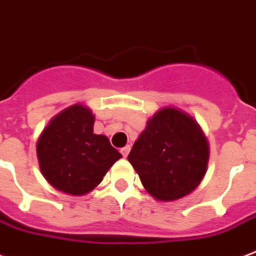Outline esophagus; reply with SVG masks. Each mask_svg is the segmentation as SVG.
<instances>
[{"label": "esophagus", "instance_id": "obj_1", "mask_svg": "<svg viewBox=\"0 0 256 256\" xmlns=\"http://www.w3.org/2000/svg\"><path fill=\"white\" fill-rule=\"evenodd\" d=\"M120 153H122V156L126 158V157L128 156V153H130V146L128 145V146H124V148H122V149H120Z\"/></svg>", "mask_w": 256, "mask_h": 256}]
</instances>
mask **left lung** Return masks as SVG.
Segmentation results:
<instances>
[{
  "label": "left lung",
  "mask_w": 256,
  "mask_h": 256,
  "mask_svg": "<svg viewBox=\"0 0 256 256\" xmlns=\"http://www.w3.org/2000/svg\"><path fill=\"white\" fill-rule=\"evenodd\" d=\"M128 162L146 192L174 202L198 188L210 160V144L194 118L180 108H160L134 142Z\"/></svg>",
  "instance_id": "8db88e82"
}]
</instances>
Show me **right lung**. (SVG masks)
<instances>
[{"instance_id": "obj_1", "label": "right lung", "mask_w": 256, "mask_h": 256, "mask_svg": "<svg viewBox=\"0 0 256 256\" xmlns=\"http://www.w3.org/2000/svg\"><path fill=\"white\" fill-rule=\"evenodd\" d=\"M94 122L92 111L76 103L54 115L37 140L40 170L60 192L84 196L122 157L106 136L94 134Z\"/></svg>"}]
</instances>
